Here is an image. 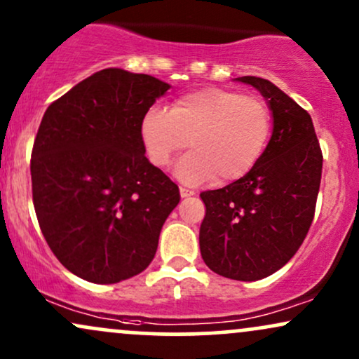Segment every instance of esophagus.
<instances>
[{"label": "esophagus", "mask_w": 359, "mask_h": 359, "mask_svg": "<svg viewBox=\"0 0 359 359\" xmlns=\"http://www.w3.org/2000/svg\"><path fill=\"white\" fill-rule=\"evenodd\" d=\"M180 195H181V198H188V196L195 195V191H193V189H188V188L181 187L180 188Z\"/></svg>", "instance_id": "esophagus-1"}]
</instances>
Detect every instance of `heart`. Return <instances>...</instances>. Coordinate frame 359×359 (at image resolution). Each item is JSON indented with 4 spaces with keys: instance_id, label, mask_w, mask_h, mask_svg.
I'll return each mask as SVG.
<instances>
[{
    "instance_id": "b5f03b06",
    "label": "heart",
    "mask_w": 359,
    "mask_h": 359,
    "mask_svg": "<svg viewBox=\"0 0 359 359\" xmlns=\"http://www.w3.org/2000/svg\"><path fill=\"white\" fill-rule=\"evenodd\" d=\"M267 102L229 88L208 87L178 97L166 109L149 107L141 121V139L149 161L166 168L184 147L191 151L176 164L187 184L217 178L231 183L248 175L271 136Z\"/></svg>"
}]
</instances>
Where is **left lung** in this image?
Instances as JSON below:
<instances>
[{"label": "left lung", "instance_id": "1", "mask_svg": "<svg viewBox=\"0 0 359 359\" xmlns=\"http://www.w3.org/2000/svg\"><path fill=\"white\" fill-rule=\"evenodd\" d=\"M237 80L265 97L272 136L248 175L200 195L206 206L200 250L215 273L250 282L284 267L304 242L321 184L323 153L313 119L301 105L265 79Z\"/></svg>", "mask_w": 359, "mask_h": 359}]
</instances>
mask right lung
Here are the masks:
<instances>
[{
    "instance_id": "obj_1",
    "label": "right lung",
    "mask_w": 359,
    "mask_h": 359,
    "mask_svg": "<svg viewBox=\"0 0 359 359\" xmlns=\"http://www.w3.org/2000/svg\"><path fill=\"white\" fill-rule=\"evenodd\" d=\"M170 83L104 69L48 105L32 151L33 205L67 271L94 284L141 273L180 189L146 158L141 121Z\"/></svg>"
}]
</instances>
